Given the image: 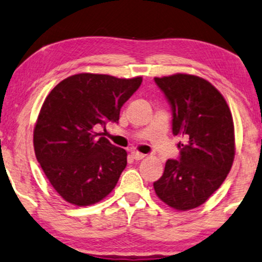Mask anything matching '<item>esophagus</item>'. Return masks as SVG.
Wrapping results in <instances>:
<instances>
[{"instance_id":"1","label":"esophagus","mask_w":262,"mask_h":262,"mask_svg":"<svg viewBox=\"0 0 262 262\" xmlns=\"http://www.w3.org/2000/svg\"><path fill=\"white\" fill-rule=\"evenodd\" d=\"M132 157H133L135 161H140L145 157V155L140 154V152H138V151H133V152H132Z\"/></svg>"}]
</instances>
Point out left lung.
Masks as SVG:
<instances>
[{"label": "left lung", "instance_id": "obj_1", "mask_svg": "<svg viewBox=\"0 0 262 262\" xmlns=\"http://www.w3.org/2000/svg\"><path fill=\"white\" fill-rule=\"evenodd\" d=\"M173 112L179 160H168L154 183L158 198L177 210L200 207L221 186L234 158L232 115L221 93L204 78L177 74L155 77Z\"/></svg>", "mask_w": 262, "mask_h": 262}]
</instances>
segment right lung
Here are the masks:
<instances>
[{
    "mask_svg": "<svg viewBox=\"0 0 262 262\" xmlns=\"http://www.w3.org/2000/svg\"><path fill=\"white\" fill-rule=\"evenodd\" d=\"M141 77L78 74L62 79L43 102L34 129L38 163L54 190L84 207L114 190L127 165V152L94 130L118 122L123 104Z\"/></svg>",
    "mask_w": 262,
    "mask_h": 262,
    "instance_id": "add662e5",
    "label": "right lung"
}]
</instances>
